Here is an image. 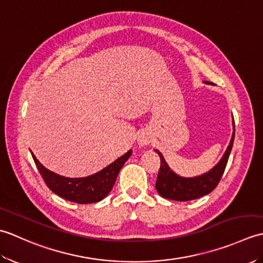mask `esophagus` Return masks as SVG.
<instances>
[{"mask_svg": "<svg viewBox=\"0 0 263 263\" xmlns=\"http://www.w3.org/2000/svg\"><path fill=\"white\" fill-rule=\"evenodd\" d=\"M138 143H139V146H141V147L148 146V144L150 143V136L147 132H141L140 135H139Z\"/></svg>", "mask_w": 263, "mask_h": 263, "instance_id": "1", "label": "esophagus"}]
</instances>
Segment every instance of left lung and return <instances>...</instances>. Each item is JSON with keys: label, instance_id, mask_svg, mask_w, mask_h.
<instances>
[{"label": "left lung", "instance_id": "1", "mask_svg": "<svg viewBox=\"0 0 263 263\" xmlns=\"http://www.w3.org/2000/svg\"><path fill=\"white\" fill-rule=\"evenodd\" d=\"M203 82L206 85H214L209 81ZM234 137H235V123H234L233 119V135L225 154L210 171L194 177H183L177 175L166 163L163 154L159 150L155 149V152L158 154L160 158V168L157 181H156L157 192L165 199L175 201H190L209 194L217 186L222 174H224L228 157H230L233 148Z\"/></svg>", "mask_w": 263, "mask_h": 263}]
</instances>
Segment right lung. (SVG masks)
Wrapping results in <instances>:
<instances>
[{
	"label": "right lung",
	"instance_id": "obj_1",
	"mask_svg": "<svg viewBox=\"0 0 263 263\" xmlns=\"http://www.w3.org/2000/svg\"><path fill=\"white\" fill-rule=\"evenodd\" d=\"M31 155L39 173L51 191L72 202L87 204L102 201L111 191L117 175L125 161L130 158L132 150H128L126 154L92 175L73 178L59 175L47 170L39 163L35 155L32 153Z\"/></svg>",
	"mask_w": 263,
	"mask_h": 263
}]
</instances>
